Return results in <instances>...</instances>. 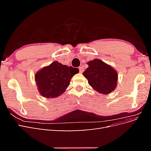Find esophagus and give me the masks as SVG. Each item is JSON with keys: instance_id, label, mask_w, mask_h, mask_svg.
<instances>
[{"instance_id": "34e87169", "label": "esophagus", "mask_w": 151, "mask_h": 151, "mask_svg": "<svg viewBox=\"0 0 151 151\" xmlns=\"http://www.w3.org/2000/svg\"><path fill=\"white\" fill-rule=\"evenodd\" d=\"M79 72L80 73H83V71H84V68H83V67H79Z\"/></svg>"}]
</instances>
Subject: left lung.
<instances>
[{
  "label": "left lung",
  "instance_id": "1",
  "mask_svg": "<svg viewBox=\"0 0 151 151\" xmlns=\"http://www.w3.org/2000/svg\"><path fill=\"white\" fill-rule=\"evenodd\" d=\"M88 68L83 72L89 84L98 93L108 94L115 89L118 74L114 68L99 59L88 62Z\"/></svg>",
  "mask_w": 151,
  "mask_h": 151
}]
</instances>
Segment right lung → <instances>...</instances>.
<instances>
[{
  "label": "right lung",
  "instance_id": "add662e5",
  "mask_svg": "<svg viewBox=\"0 0 151 151\" xmlns=\"http://www.w3.org/2000/svg\"><path fill=\"white\" fill-rule=\"evenodd\" d=\"M79 72L77 68L62 65L58 61L52 62L35 74L40 94L47 98L59 96L69 86L72 77Z\"/></svg>",
  "mask_w": 151,
  "mask_h": 151
}]
</instances>
